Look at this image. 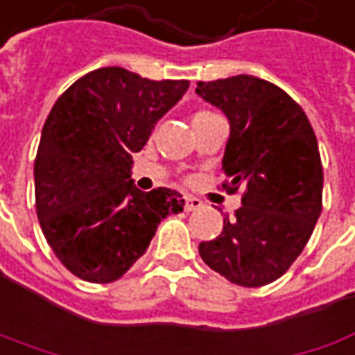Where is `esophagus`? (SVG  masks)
<instances>
[{
    "mask_svg": "<svg viewBox=\"0 0 355 355\" xmlns=\"http://www.w3.org/2000/svg\"><path fill=\"white\" fill-rule=\"evenodd\" d=\"M200 207H202V200H198V198H194V196H187V198H184V210H187V212L198 210Z\"/></svg>",
    "mask_w": 355,
    "mask_h": 355,
    "instance_id": "34e87169",
    "label": "esophagus"
}]
</instances>
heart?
I'll return each mask as SVG.
<instances>
[{
	"mask_svg": "<svg viewBox=\"0 0 355 355\" xmlns=\"http://www.w3.org/2000/svg\"><path fill=\"white\" fill-rule=\"evenodd\" d=\"M200 115H208V113H198V115H196V116H200Z\"/></svg>",
	"mask_w": 355,
	"mask_h": 355,
	"instance_id": "b5f03b06",
	"label": "heart"
}]
</instances>
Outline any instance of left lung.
Returning <instances> with one entry per match:
<instances>
[{
    "mask_svg": "<svg viewBox=\"0 0 355 355\" xmlns=\"http://www.w3.org/2000/svg\"><path fill=\"white\" fill-rule=\"evenodd\" d=\"M196 95L228 119L224 187L244 189L234 218L226 216L223 232L198 244L200 258L234 284H270L302 254L322 212L314 129L286 91L252 75L198 81Z\"/></svg>",
    "mask_w": 355,
    "mask_h": 355,
    "instance_id": "1",
    "label": "left lung"
}]
</instances>
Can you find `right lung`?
I'll list each match as a JSON object with an SVG mask.
<instances>
[{"mask_svg": "<svg viewBox=\"0 0 355 355\" xmlns=\"http://www.w3.org/2000/svg\"><path fill=\"white\" fill-rule=\"evenodd\" d=\"M187 89L189 81L103 67L55 101L33 166L35 208L47 244L81 280H119L147 252L162 218L182 212V194L143 193L131 171L132 155Z\"/></svg>", "mask_w": 355, "mask_h": 355, "instance_id": "right-lung-1", "label": "right lung"}]
</instances>
